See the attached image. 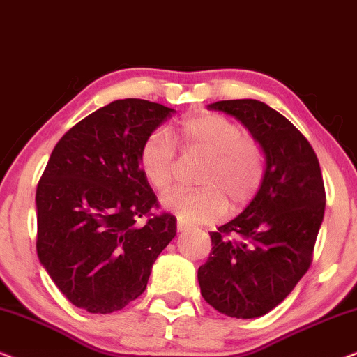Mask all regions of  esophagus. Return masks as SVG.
Instances as JSON below:
<instances>
[{"mask_svg":"<svg viewBox=\"0 0 357 357\" xmlns=\"http://www.w3.org/2000/svg\"><path fill=\"white\" fill-rule=\"evenodd\" d=\"M188 229H192V224H188V222L182 221V219H178V221H177V231L185 232V231H188Z\"/></svg>","mask_w":357,"mask_h":357,"instance_id":"obj_1","label":"esophagus"}]
</instances>
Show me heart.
Masks as SVG:
<instances>
[{
	"label": "heart",
	"instance_id": "1",
	"mask_svg": "<svg viewBox=\"0 0 357 357\" xmlns=\"http://www.w3.org/2000/svg\"><path fill=\"white\" fill-rule=\"evenodd\" d=\"M174 138L183 151H203L208 160L198 172L203 187L177 188L160 203L187 222H211L227 211L245 206L257 197L266 174V154L260 141L243 133L237 121L219 114L190 116L178 123ZM139 165L155 192H165L177 175L178 159L174 139L155 130L144 139Z\"/></svg>",
	"mask_w": 357,
	"mask_h": 357
}]
</instances>
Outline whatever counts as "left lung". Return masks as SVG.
<instances>
[{
    "label": "left lung",
    "instance_id": "8db88e82",
    "mask_svg": "<svg viewBox=\"0 0 357 357\" xmlns=\"http://www.w3.org/2000/svg\"><path fill=\"white\" fill-rule=\"evenodd\" d=\"M236 116L266 154L261 188L236 219L211 232L198 268L202 296L227 317L257 319L281 304L312 263L325 213L315 151L286 116L253 99L208 105Z\"/></svg>",
    "mask_w": 357,
    "mask_h": 357
}]
</instances>
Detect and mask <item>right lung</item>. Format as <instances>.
I'll return each instance as SVG.
<instances>
[{
  "label": "right lung",
  "mask_w": 357,
  "mask_h": 357,
  "mask_svg": "<svg viewBox=\"0 0 357 357\" xmlns=\"http://www.w3.org/2000/svg\"><path fill=\"white\" fill-rule=\"evenodd\" d=\"M174 109L123 99L87 115L52 151L37 185V255L73 305L112 314L139 297L177 219L139 165L144 139Z\"/></svg>",
  "instance_id": "right-lung-1"
}]
</instances>
